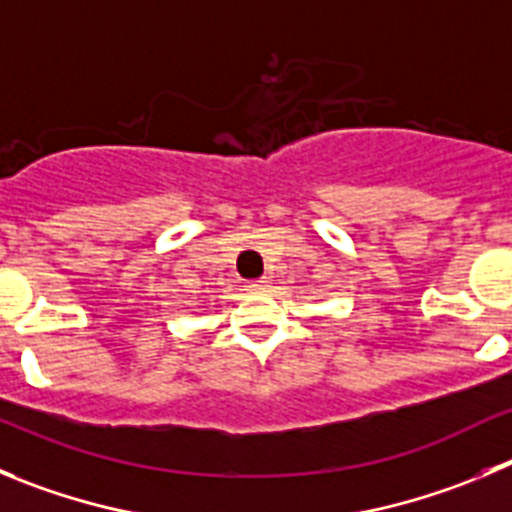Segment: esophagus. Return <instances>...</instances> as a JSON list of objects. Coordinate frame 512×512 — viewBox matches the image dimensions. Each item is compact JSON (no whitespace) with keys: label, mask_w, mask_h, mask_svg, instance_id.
<instances>
[{"label":"esophagus","mask_w":512,"mask_h":512,"mask_svg":"<svg viewBox=\"0 0 512 512\" xmlns=\"http://www.w3.org/2000/svg\"><path fill=\"white\" fill-rule=\"evenodd\" d=\"M245 288L250 290V293H260V290L267 288V280L265 278H262V280H252V283H247Z\"/></svg>","instance_id":"esophagus-1"}]
</instances>
